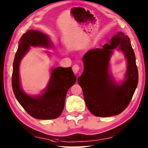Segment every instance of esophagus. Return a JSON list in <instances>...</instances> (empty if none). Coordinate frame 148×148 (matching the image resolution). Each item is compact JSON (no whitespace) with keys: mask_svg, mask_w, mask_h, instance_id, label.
<instances>
[{"mask_svg":"<svg viewBox=\"0 0 148 148\" xmlns=\"http://www.w3.org/2000/svg\"><path fill=\"white\" fill-rule=\"evenodd\" d=\"M80 69V67L78 65H74L72 66V71H73L74 74H77Z\"/></svg>","mask_w":148,"mask_h":148,"instance_id":"obj_1","label":"esophagus"}]
</instances>
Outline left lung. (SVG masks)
Returning a JSON list of instances; mask_svg holds the SVG:
<instances>
[{
	"mask_svg": "<svg viewBox=\"0 0 148 148\" xmlns=\"http://www.w3.org/2000/svg\"><path fill=\"white\" fill-rule=\"evenodd\" d=\"M117 47L125 54L128 66L126 79L117 84L109 72V61ZM102 48L89 50L82 58L84 69L77 78L86 106L96 116L108 117L120 114L132 99L137 87L138 72L130 37L119 32Z\"/></svg>",
	"mask_w": 148,
	"mask_h": 148,
	"instance_id": "left-lung-1",
	"label": "left lung"
}]
</instances>
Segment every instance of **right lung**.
Returning <instances> with one entry per match:
<instances>
[{"label": "right lung", "instance_id": "obj_1", "mask_svg": "<svg viewBox=\"0 0 148 148\" xmlns=\"http://www.w3.org/2000/svg\"><path fill=\"white\" fill-rule=\"evenodd\" d=\"M52 47L47 34L29 29L19 40V44L13 63L12 84L16 98L28 113L36 119H55L61 114L65 107L67 91L76 82L71 67H56L52 69L50 81L42 95H28L21 87L19 65L22 58L28 52L29 47Z\"/></svg>", "mask_w": 148, "mask_h": 148}]
</instances>
